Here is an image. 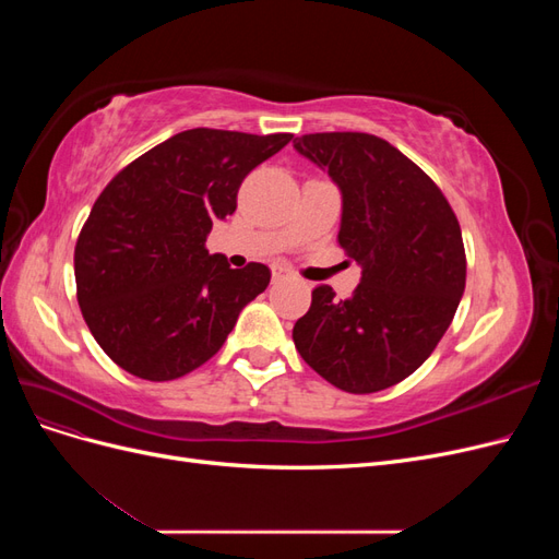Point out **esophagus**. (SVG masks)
I'll return each instance as SVG.
<instances>
[{
  "label": "esophagus",
  "instance_id": "34e87169",
  "mask_svg": "<svg viewBox=\"0 0 559 559\" xmlns=\"http://www.w3.org/2000/svg\"><path fill=\"white\" fill-rule=\"evenodd\" d=\"M284 275H286V267H284L282 263H275V265H273V280L277 282V280H282Z\"/></svg>",
  "mask_w": 559,
  "mask_h": 559
}]
</instances>
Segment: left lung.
Masks as SVG:
<instances>
[{
    "instance_id": "left-lung-1",
    "label": "left lung",
    "mask_w": 559,
    "mask_h": 559,
    "mask_svg": "<svg viewBox=\"0 0 559 559\" xmlns=\"http://www.w3.org/2000/svg\"><path fill=\"white\" fill-rule=\"evenodd\" d=\"M294 146L341 186L337 242L364 267L345 300L314 286L296 349L343 392H380L415 373L452 324L466 286L460 222L433 179L376 134L314 132Z\"/></svg>"
}]
</instances>
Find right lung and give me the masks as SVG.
I'll use <instances>...</instances> for the list:
<instances>
[{
    "instance_id": "right-lung-1",
    "label": "right lung",
    "mask_w": 559,
    "mask_h": 559,
    "mask_svg": "<svg viewBox=\"0 0 559 559\" xmlns=\"http://www.w3.org/2000/svg\"><path fill=\"white\" fill-rule=\"evenodd\" d=\"M294 134L193 128L126 165L97 195L74 247L76 300L107 357L151 382L210 361L270 270H233L205 242L238 207L253 167Z\"/></svg>"
}]
</instances>
